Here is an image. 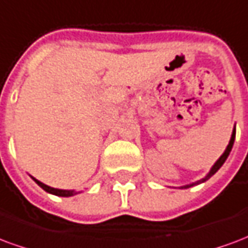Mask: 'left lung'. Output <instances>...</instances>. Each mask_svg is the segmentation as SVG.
Segmentation results:
<instances>
[{
	"instance_id": "1",
	"label": "left lung",
	"mask_w": 248,
	"mask_h": 248,
	"mask_svg": "<svg viewBox=\"0 0 248 248\" xmlns=\"http://www.w3.org/2000/svg\"><path fill=\"white\" fill-rule=\"evenodd\" d=\"M234 140H235V129H234V131H232V135H231V140H230V143H229V146H227V149L224 150V153H223V154H222V156L219 158L218 161L215 162V165H214L213 169H211V171L208 172L207 175L203 178V179H201V181H198V182H195V183H192V185H187L186 187H191V186H194V185H199V183H202V182H204V181H207V179L210 177H213L214 174H215V172L218 171L219 169L222 167V165H223V163H224V161L227 159V156L230 155V151H231V149H232V145H234Z\"/></svg>"
}]
</instances>
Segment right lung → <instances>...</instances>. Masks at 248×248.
Returning a JSON list of instances; mask_svg holds the SVG:
<instances>
[{
	"label": "right lung",
	"mask_w": 248,
	"mask_h": 248,
	"mask_svg": "<svg viewBox=\"0 0 248 248\" xmlns=\"http://www.w3.org/2000/svg\"><path fill=\"white\" fill-rule=\"evenodd\" d=\"M33 179H34L35 183L40 187H42L45 191L50 192V194H54V195H58V197H71V195L77 194V192L73 191V190H58V188H53V187L50 186H46V185H44V183L40 182V181H37L35 178H33Z\"/></svg>",
	"instance_id": "1"
}]
</instances>
